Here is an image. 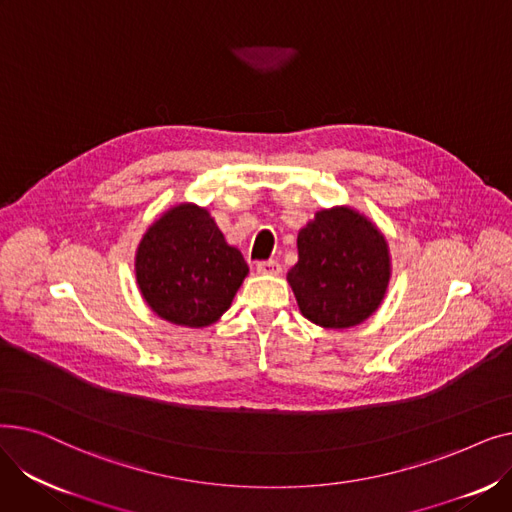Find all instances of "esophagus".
<instances>
[{"mask_svg": "<svg viewBox=\"0 0 512 512\" xmlns=\"http://www.w3.org/2000/svg\"><path fill=\"white\" fill-rule=\"evenodd\" d=\"M257 272L265 274V276H278L282 272V265L274 259H267V261H259L257 263Z\"/></svg>", "mask_w": 512, "mask_h": 512, "instance_id": "34e87169", "label": "esophagus"}]
</instances>
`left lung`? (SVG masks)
I'll list each match as a JSON object with an SVG mask.
<instances>
[{
    "instance_id": "obj_1",
    "label": "left lung",
    "mask_w": 512,
    "mask_h": 512,
    "mask_svg": "<svg viewBox=\"0 0 512 512\" xmlns=\"http://www.w3.org/2000/svg\"><path fill=\"white\" fill-rule=\"evenodd\" d=\"M299 261L286 280L301 313L321 328L363 324L382 305L390 282L384 234L351 207L321 209L301 228Z\"/></svg>"
}]
</instances>
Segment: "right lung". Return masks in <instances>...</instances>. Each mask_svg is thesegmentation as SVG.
Masks as SVG:
<instances>
[{"label":"right lung","instance_id":"add662e5","mask_svg":"<svg viewBox=\"0 0 512 512\" xmlns=\"http://www.w3.org/2000/svg\"><path fill=\"white\" fill-rule=\"evenodd\" d=\"M134 272L155 315L176 326L205 328L230 309L249 265L205 207L180 203L143 234Z\"/></svg>","mask_w":512,"mask_h":512}]
</instances>
